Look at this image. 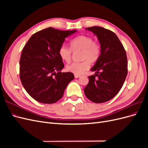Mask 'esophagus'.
I'll list each match as a JSON object with an SVG mask.
<instances>
[{"label": "esophagus", "mask_w": 148, "mask_h": 148, "mask_svg": "<svg viewBox=\"0 0 148 148\" xmlns=\"http://www.w3.org/2000/svg\"><path fill=\"white\" fill-rule=\"evenodd\" d=\"M74 76H75V78H79V77H80V75H76V74H75Z\"/></svg>", "instance_id": "obj_1"}]
</instances>
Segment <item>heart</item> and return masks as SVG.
Listing matches in <instances>:
<instances>
[{
	"label": "heart",
	"mask_w": 148,
	"mask_h": 148,
	"mask_svg": "<svg viewBox=\"0 0 148 148\" xmlns=\"http://www.w3.org/2000/svg\"><path fill=\"white\" fill-rule=\"evenodd\" d=\"M71 49L66 46L62 45L59 49V56L60 59L66 62H69L71 59L73 51H81L79 62H73L66 66V70L76 75H81L90 66L91 63L96 62L101 54L99 44L93 41L88 36L81 35L75 38L70 41Z\"/></svg>",
	"instance_id": "heart-1"
}]
</instances>
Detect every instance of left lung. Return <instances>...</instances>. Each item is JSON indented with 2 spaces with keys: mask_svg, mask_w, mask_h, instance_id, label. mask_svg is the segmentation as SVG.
<instances>
[{
  "mask_svg": "<svg viewBox=\"0 0 148 148\" xmlns=\"http://www.w3.org/2000/svg\"><path fill=\"white\" fill-rule=\"evenodd\" d=\"M86 29L97 36L101 45V54L91 69L96 73L88 77L89 81L84 92L93 102H105L119 92L127 77L126 52L117 35L112 31L100 26Z\"/></svg>",
  "mask_w": 148,
  "mask_h": 148,
  "instance_id": "obj_1",
  "label": "left lung"
}]
</instances>
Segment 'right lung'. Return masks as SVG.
Returning a JSON list of instances; mask_svg holds the SVG:
<instances>
[{"label": "right lung", "instance_id": "obj_1", "mask_svg": "<svg viewBox=\"0 0 148 148\" xmlns=\"http://www.w3.org/2000/svg\"><path fill=\"white\" fill-rule=\"evenodd\" d=\"M76 31L49 27L33 34L23 47L20 60V77L26 92L36 101L43 104L56 102L74 79L72 73L60 71L64 64L59 56V49L65 38Z\"/></svg>", "mask_w": 148, "mask_h": 148}]
</instances>
